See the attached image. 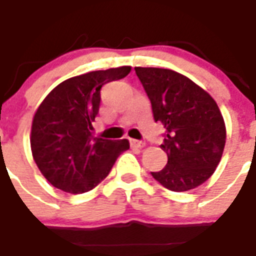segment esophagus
Here are the masks:
<instances>
[{"label":"esophagus","instance_id":"esophagus-1","mask_svg":"<svg viewBox=\"0 0 256 256\" xmlns=\"http://www.w3.org/2000/svg\"><path fill=\"white\" fill-rule=\"evenodd\" d=\"M130 146H132V148H142V146H146V142H140V140H134V138H130Z\"/></svg>","mask_w":256,"mask_h":256}]
</instances>
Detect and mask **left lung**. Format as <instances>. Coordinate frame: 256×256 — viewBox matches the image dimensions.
<instances>
[{
    "mask_svg": "<svg viewBox=\"0 0 256 256\" xmlns=\"http://www.w3.org/2000/svg\"><path fill=\"white\" fill-rule=\"evenodd\" d=\"M152 104L155 122L167 130L160 148L167 166L150 172L163 187L190 191L211 178L220 163L226 124L216 101L180 73L163 68H134Z\"/></svg>",
    "mask_w": 256,
    "mask_h": 256,
    "instance_id": "left-lung-1",
    "label": "left lung"
}]
</instances>
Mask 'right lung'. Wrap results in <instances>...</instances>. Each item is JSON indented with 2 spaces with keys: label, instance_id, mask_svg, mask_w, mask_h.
<instances>
[{
  "label": "right lung",
  "instance_id": "right-lung-1",
  "mask_svg": "<svg viewBox=\"0 0 256 256\" xmlns=\"http://www.w3.org/2000/svg\"><path fill=\"white\" fill-rule=\"evenodd\" d=\"M130 66L94 70L62 81L37 108L30 148L37 167L53 187L84 194L106 179L130 142L93 138L102 85L120 80Z\"/></svg>",
  "mask_w": 256,
  "mask_h": 256
}]
</instances>
